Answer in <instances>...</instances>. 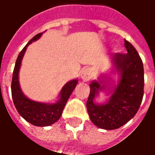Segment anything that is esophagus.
Listing matches in <instances>:
<instances>
[{
    "label": "esophagus",
    "mask_w": 155,
    "mask_h": 155,
    "mask_svg": "<svg viewBox=\"0 0 155 155\" xmlns=\"http://www.w3.org/2000/svg\"><path fill=\"white\" fill-rule=\"evenodd\" d=\"M92 78V70L90 68H84L81 72V78L84 82H88V80L91 79Z\"/></svg>",
    "instance_id": "34e87169"
}]
</instances>
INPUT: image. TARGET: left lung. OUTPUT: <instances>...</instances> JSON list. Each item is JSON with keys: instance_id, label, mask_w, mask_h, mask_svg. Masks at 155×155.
Returning a JSON list of instances; mask_svg holds the SVG:
<instances>
[{"instance_id": "1", "label": "left lung", "mask_w": 155, "mask_h": 155, "mask_svg": "<svg viewBox=\"0 0 155 155\" xmlns=\"http://www.w3.org/2000/svg\"><path fill=\"white\" fill-rule=\"evenodd\" d=\"M127 53H116L111 57L112 68L109 74H102L92 81L87 101L90 120L98 127L114 130L122 127L134 117L143 97V65L136 49L125 40ZM111 74L118 76L117 84L113 82ZM100 91L110 95L104 103H97L95 98Z\"/></svg>"}]
</instances>
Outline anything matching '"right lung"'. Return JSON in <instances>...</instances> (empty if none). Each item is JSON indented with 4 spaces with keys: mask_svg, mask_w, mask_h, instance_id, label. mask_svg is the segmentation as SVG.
<instances>
[{
    "mask_svg": "<svg viewBox=\"0 0 155 155\" xmlns=\"http://www.w3.org/2000/svg\"><path fill=\"white\" fill-rule=\"evenodd\" d=\"M43 33L36 35L31 39L28 43L19 53L16 61L14 71L12 80V96L13 103L19 115L24 120L34 126L37 127H48L54 124L59 120L62 114L63 109L67 100L71 94L78 83V79H73L67 82L64 85L58 95V100L55 103H42L30 100L22 93L19 84V71L22 64L23 55L26 52L28 46L34 41H36L42 36Z\"/></svg>",
    "mask_w": 155,
    "mask_h": 155,
    "instance_id": "obj_1",
    "label": "right lung"
}]
</instances>
